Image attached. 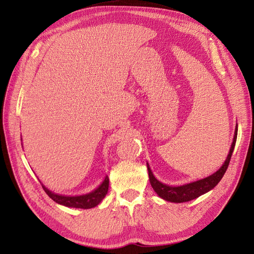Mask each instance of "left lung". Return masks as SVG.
<instances>
[{
    "mask_svg": "<svg viewBox=\"0 0 254 254\" xmlns=\"http://www.w3.org/2000/svg\"><path fill=\"white\" fill-rule=\"evenodd\" d=\"M237 133H238V126L236 127L234 141H233V144H231L229 154L227 156V158H226L224 165L220 167L216 172H214L213 175H210L207 178H204V179L188 183V185H183L180 187L168 186L156 179L147 164L149 181H150V185H152L154 189V191L157 193L161 198L166 199V201L174 202V203H183V202L192 201V199L201 196L202 194L212 190V189L216 187L217 183L222 180L226 170L228 168L231 155H233L236 141H237Z\"/></svg>",
    "mask_w": 254,
    "mask_h": 254,
    "instance_id": "8db88e82",
    "label": "left lung"
}]
</instances>
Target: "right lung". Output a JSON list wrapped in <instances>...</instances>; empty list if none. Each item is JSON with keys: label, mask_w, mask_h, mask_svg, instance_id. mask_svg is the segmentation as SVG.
Segmentation results:
<instances>
[{"label": "right lung", "mask_w": 254, "mask_h": 254, "mask_svg": "<svg viewBox=\"0 0 254 254\" xmlns=\"http://www.w3.org/2000/svg\"><path fill=\"white\" fill-rule=\"evenodd\" d=\"M45 192L49 195L53 201L58 204L64 205L67 207H75V208H91L98 205L106 194L108 193V188H109V178L106 176L105 180L102 181L101 185L94 190L93 192L84 194V195H77V196H67V195H60V194L53 193L50 190L42 186Z\"/></svg>", "instance_id": "right-lung-1"}]
</instances>
